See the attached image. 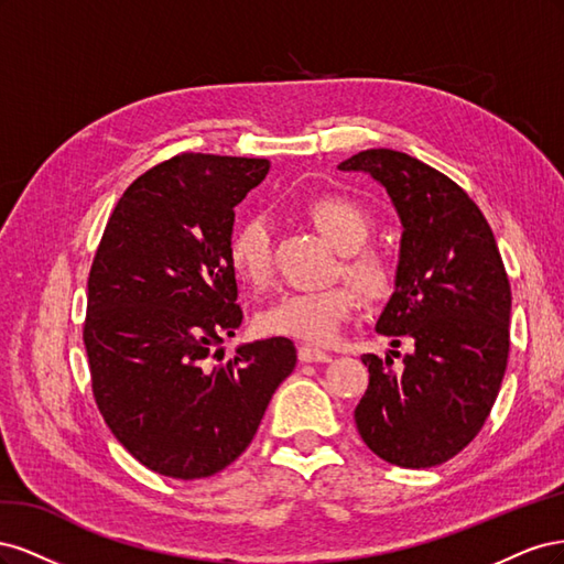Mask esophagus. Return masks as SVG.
Wrapping results in <instances>:
<instances>
[{
  "instance_id": "34e87169",
  "label": "esophagus",
  "mask_w": 564,
  "mask_h": 564,
  "mask_svg": "<svg viewBox=\"0 0 564 564\" xmlns=\"http://www.w3.org/2000/svg\"><path fill=\"white\" fill-rule=\"evenodd\" d=\"M299 360L301 362H329L332 355L319 350V348H313V346H301L299 348Z\"/></svg>"
}]
</instances>
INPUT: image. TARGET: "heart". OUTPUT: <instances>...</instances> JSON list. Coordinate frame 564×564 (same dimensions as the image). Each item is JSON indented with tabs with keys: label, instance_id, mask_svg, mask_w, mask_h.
Listing matches in <instances>:
<instances>
[{
	"label": "heart",
	"instance_id": "obj_1",
	"mask_svg": "<svg viewBox=\"0 0 564 564\" xmlns=\"http://www.w3.org/2000/svg\"><path fill=\"white\" fill-rule=\"evenodd\" d=\"M315 228L338 249L346 251L344 270L367 294L379 296L392 282V270L383 253L362 247L373 228L371 214L344 195H319L308 202ZM228 259L232 270L253 289L268 284L272 272V232L263 214L247 216L230 235ZM360 308V292L350 282L324 289L286 292L256 317V327L268 336H286L324 346L338 338L344 324Z\"/></svg>",
	"mask_w": 564,
	"mask_h": 564
}]
</instances>
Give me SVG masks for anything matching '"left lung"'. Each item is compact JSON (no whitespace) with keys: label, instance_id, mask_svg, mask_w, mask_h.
<instances>
[{"label":"left lung","instance_id":"obj_1","mask_svg":"<svg viewBox=\"0 0 564 564\" xmlns=\"http://www.w3.org/2000/svg\"><path fill=\"white\" fill-rule=\"evenodd\" d=\"M338 169L377 178L402 220L395 292L377 332L414 346L400 369L390 355L362 357L357 431L392 466H440L482 431L506 373L510 284L497 240L464 187L404 152L362 150Z\"/></svg>","mask_w":564,"mask_h":564}]
</instances>
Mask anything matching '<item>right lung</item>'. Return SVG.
Segmentation results:
<instances>
[{
	"mask_svg": "<svg viewBox=\"0 0 564 564\" xmlns=\"http://www.w3.org/2000/svg\"><path fill=\"white\" fill-rule=\"evenodd\" d=\"M268 169L181 152L127 187L94 256L84 346L98 412L135 460L176 480L230 466L296 367L284 336L214 365L245 317L228 259L235 207Z\"/></svg>",
	"mask_w": 564,
	"mask_h": 564,
	"instance_id": "add662e5",
	"label": "right lung"
}]
</instances>
